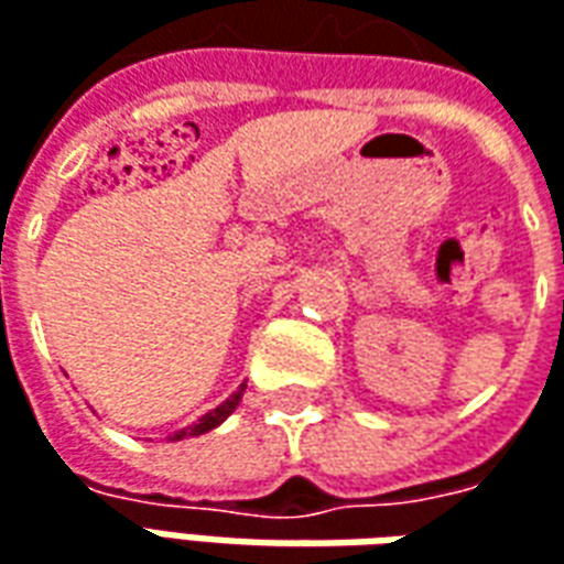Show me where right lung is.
Returning a JSON list of instances; mask_svg holds the SVG:
<instances>
[{"label": "right lung", "instance_id": "1", "mask_svg": "<svg viewBox=\"0 0 564 564\" xmlns=\"http://www.w3.org/2000/svg\"><path fill=\"white\" fill-rule=\"evenodd\" d=\"M243 391H247V384H241L238 391L231 393L226 403L216 405L214 412L200 415V419L195 421V424H188V427H183V431H176V433H173V436H167V440H171V443H173V440H186V436H200V433H207V431H214V427H219V424H223V421H226L228 415H231V412L238 409Z\"/></svg>", "mask_w": 564, "mask_h": 564}]
</instances>
